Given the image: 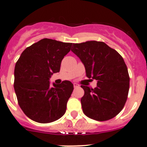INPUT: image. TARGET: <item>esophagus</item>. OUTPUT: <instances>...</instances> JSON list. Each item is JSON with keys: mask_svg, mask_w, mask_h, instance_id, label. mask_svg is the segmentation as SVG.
I'll return each mask as SVG.
<instances>
[{"mask_svg": "<svg viewBox=\"0 0 147 147\" xmlns=\"http://www.w3.org/2000/svg\"><path fill=\"white\" fill-rule=\"evenodd\" d=\"M73 86H74V87H75V88H77V87H79V85H78V84H77V83H74Z\"/></svg>", "mask_w": 147, "mask_h": 147, "instance_id": "esophagus-1", "label": "esophagus"}]
</instances>
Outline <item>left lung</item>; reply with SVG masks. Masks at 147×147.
<instances>
[{"mask_svg":"<svg viewBox=\"0 0 147 147\" xmlns=\"http://www.w3.org/2000/svg\"><path fill=\"white\" fill-rule=\"evenodd\" d=\"M72 52L80 59L89 79L96 80L92 89L81 85L82 111L89 118L107 121L118 115L124 107L129 89V76L121 55L106 43L87 41L73 43Z\"/></svg>","mask_w":147,"mask_h":147,"instance_id":"left-lung-1","label":"left lung"}]
</instances>
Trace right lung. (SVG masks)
<instances>
[{"mask_svg": "<svg viewBox=\"0 0 147 147\" xmlns=\"http://www.w3.org/2000/svg\"><path fill=\"white\" fill-rule=\"evenodd\" d=\"M72 43L44 38L22 53L14 70V90L25 115L39 123H50L64 115L73 84L65 80L50 85L53 73L60 72Z\"/></svg>", "mask_w": 147, "mask_h": 147, "instance_id": "obj_1", "label": "right lung"}]
</instances>
